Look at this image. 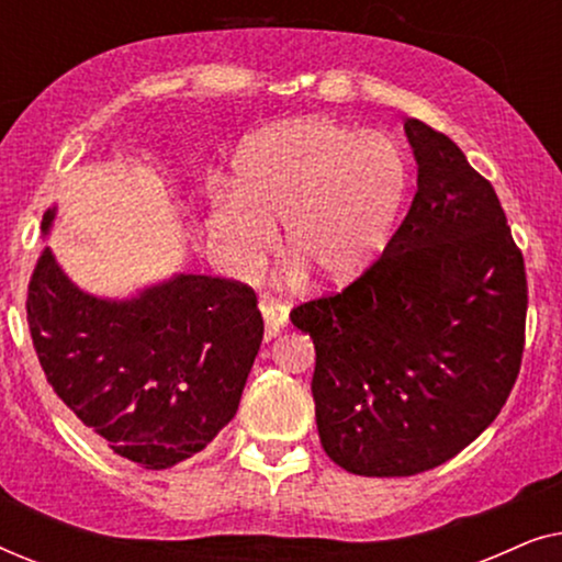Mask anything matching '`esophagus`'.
Masks as SVG:
<instances>
[{
	"label": "esophagus",
	"instance_id": "1",
	"mask_svg": "<svg viewBox=\"0 0 562 562\" xmlns=\"http://www.w3.org/2000/svg\"><path fill=\"white\" fill-rule=\"evenodd\" d=\"M260 314L266 319V337H276L289 325L286 304L276 302V299H260Z\"/></svg>",
	"mask_w": 562,
	"mask_h": 562
}]
</instances>
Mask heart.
Masks as SVG:
<instances>
[{"label":"heart","mask_w":562,"mask_h":562,"mask_svg":"<svg viewBox=\"0 0 562 562\" xmlns=\"http://www.w3.org/2000/svg\"><path fill=\"white\" fill-rule=\"evenodd\" d=\"M406 164L389 135L299 120L250 137L233 191L214 199L212 233L240 266H258L283 225V266L312 283L363 273L394 235Z\"/></svg>","instance_id":"b5f03b06"}]
</instances>
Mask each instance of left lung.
Here are the masks:
<instances>
[{
	"label": "left lung",
	"mask_w": 562,
	"mask_h": 562,
	"mask_svg": "<svg viewBox=\"0 0 562 562\" xmlns=\"http://www.w3.org/2000/svg\"><path fill=\"white\" fill-rule=\"evenodd\" d=\"M417 194L386 248L291 322L317 352L322 448L358 475H414L468 448L509 398L527 325L525 258L488 179L440 130L404 122Z\"/></svg>",
	"instance_id": "obj_1"
}]
</instances>
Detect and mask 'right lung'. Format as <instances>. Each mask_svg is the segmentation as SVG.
Here are the masks:
<instances>
[{
  "instance_id": "obj_1",
  "label": "right lung",
  "mask_w": 562,
  "mask_h": 562,
  "mask_svg": "<svg viewBox=\"0 0 562 562\" xmlns=\"http://www.w3.org/2000/svg\"><path fill=\"white\" fill-rule=\"evenodd\" d=\"M53 212H45L48 229ZM27 325L45 379L102 448L145 471L173 468L235 417L263 340L258 296L222 276H176L133 302L66 279L50 248L27 283Z\"/></svg>"
}]
</instances>
